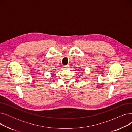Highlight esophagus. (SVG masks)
<instances>
[{
	"label": "esophagus",
	"mask_w": 132,
	"mask_h": 132,
	"mask_svg": "<svg viewBox=\"0 0 132 132\" xmlns=\"http://www.w3.org/2000/svg\"><path fill=\"white\" fill-rule=\"evenodd\" d=\"M68 67H69V65H66V66H64V68H65V69H67Z\"/></svg>",
	"instance_id": "obj_1"
}]
</instances>
